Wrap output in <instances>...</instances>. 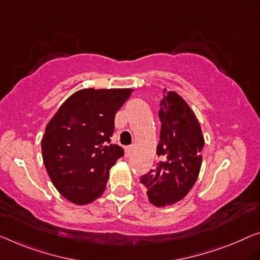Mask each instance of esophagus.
<instances>
[{
	"mask_svg": "<svg viewBox=\"0 0 260 260\" xmlns=\"http://www.w3.org/2000/svg\"><path fill=\"white\" fill-rule=\"evenodd\" d=\"M132 150H133V147H132V146H127L125 148V153H126L127 157H129L132 155Z\"/></svg>",
	"mask_w": 260,
	"mask_h": 260,
	"instance_id": "1",
	"label": "esophagus"
}]
</instances>
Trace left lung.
<instances>
[{"label": "left lung", "mask_w": 260, "mask_h": 260, "mask_svg": "<svg viewBox=\"0 0 260 260\" xmlns=\"http://www.w3.org/2000/svg\"><path fill=\"white\" fill-rule=\"evenodd\" d=\"M158 117L160 161L140 177L149 202L155 207L172 205L190 191L202 165L204 139L195 113L181 95L164 88Z\"/></svg>", "instance_id": "obj_1"}]
</instances>
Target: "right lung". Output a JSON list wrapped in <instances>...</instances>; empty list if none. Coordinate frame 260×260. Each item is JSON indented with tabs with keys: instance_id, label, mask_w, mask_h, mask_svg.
<instances>
[{
	"instance_id": "right-lung-1",
	"label": "right lung",
	"mask_w": 260,
	"mask_h": 260,
	"mask_svg": "<svg viewBox=\"0 0 260 260\" xmlns=\"http://www.w3.org/2000/svg\"><path fill=\"white\" fill-rule=\"evenodd\" d=\"M132 88L77 91L46 125L42 154L56 189L70 202L85 205L102 196L110 169L123 149L112 145L115 113Z\"/></svg>"
}]
</instances>
